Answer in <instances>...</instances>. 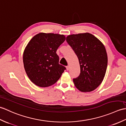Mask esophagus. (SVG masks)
<instances>
[{
	"mask_svg": "<svg viewBox=\"0 0 126 126\" xmlns=\"http://www.w3.org/2000/svg\"><path fill=\"white\" fill-rule=\"evenodd\" d=\"M66 69L67 71H68L69 69V66H66Z\"/></svg>",
	"mask_w": 126,
	"mask_h": 126,
	"instance_id": "34e87169",
	"label": "esophagus"
}]
</instances>
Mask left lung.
Returning a JSON list of instances; mask_svg holds the SVG:
<instances>
[{"mask_svg":"<svg viewBox=\"0 0 126 126\" xmlns=\"http://www.w3.org/2000/svg\"><path fill=\"white\" fill-rule=\"evenodd\" d=\"M66 41L80 63V73L73 79L74 85L82 92L94 91L102 82L107 69L108 57L105 46L89 33L69 35Z\"/></svg>","mask_w":126,"mask_h":126,"instance_id":"left-lung-1","label":"left lung"}]
</instances>
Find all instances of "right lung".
<instances>
[{
    "label": "right lung",
    "mask_w": 126,
    "mask_h": 126,
    "mask_svg": "<svg viewBox=\"0 0 126 126\" xmlns=\"http://www.w3.org/2000/svg\"><path fill=\"white\" fill-rule=\"evenodd\" d=\"M66 39L64 35L40 33L29 42L23 53L25 72L31 81L40 87H47L59 79L65 67L59 63L56 53Z\"/></svg>",
    "instance_id": "1"
}]
</instances>
